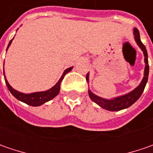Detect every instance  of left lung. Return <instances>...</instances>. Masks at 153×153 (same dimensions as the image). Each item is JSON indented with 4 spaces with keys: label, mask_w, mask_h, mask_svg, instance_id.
I'll return each instance as SVG.
<instances>
[{
    "label": "left lung",
    "mask_w": 153,
    "mask_h": 153,
    "mask_svg": "<svg viewBox=\"0 0 153 153\" xmlns=\"http://www.w3.org/2000/svg\"><path fill=\"white\" fill-rule=\"evenodd\" d=\"M134 40L136 42V43L138 44L140 48L143 51L145 57V71H144V77L141 81V82L140 83V85L134 88L133 91L128 93L126 94L121 95L118 97L113 98L111 100H107V99H104V98L99 97L97 95H95L94 94H93L90 90H88V95L91 99L92 100L94 103H96L99 105L100 107L103 109H105L107 111H117L123 109H126L129 107L130 105H132L140 97V95L142 94V93L144 91L146 84L148 80V75H149V65H148V55H147V52L146 49L145 45L141 42L140 41V32L139 30L134 28ZM89 75L88 73L86 76V80L88 82L89 81Z\"/></svg>",
    "instance_id": "8db88e82"
}]
</instances>
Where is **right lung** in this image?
<instances>
[{
    "label": "right lung",
    "instance_id": "add662e5",
    "mask_svg": "<svg viewBox=\"0 0 153 153\" xmlns=\"http://www.w3.org/2000/svg\"><path fill=\"white\" fill-rule=\"evenodd\" d=\"M13 40V38L12 39L10 42H9V44L7 46V48H9V46L12 43V41ZM73 67H70L66 69L64 73L62 75V76L60 77V79L59 80V82L56 83L55 85L53 86V88H51L50 89L47 90V91H42V92H36V93H31V94H24V93H21V92L17 91L15 90L14 88H13L10 84L8 83L7 80L6 79V76H5V73H4V70H3V74H4V77H5V82H6V84L7 87L8 88L9 91L11 92V94L14 96L17 100H20L22 102L25 103L29 105H31V106H39L44 103L48 102L51 100L52 99L57 96L59 93L60 90V83H61L62 80L64 78V76H65V74L70 72Z\"/></svg>",
    "mask_w": 153,
    "mask_h": 153
}]
</instances>
